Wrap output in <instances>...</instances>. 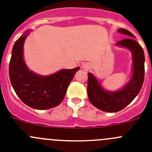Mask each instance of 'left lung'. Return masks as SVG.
<instances>
[{
	"instance_id": "1",
	"label": "left lung",
	"mask_w": 152,
	"mask_h": 152,
	"mask_svg": "<svg viewBox=\"0 0 152 152\" xmlns=\"http://www.w3.org/2000/svg\"><path fill=\"white\" fill-rule=\"evenodd\" d=\"M118 32L129 37L118 41L117 45L127 47L133 54V75L129 83L118 92H107L102 88L96 77L88 73L87 94L89 100L99 109L108 112H117L124 109L139 94L145 77V55L141 46L133 37L135 36L124 28H120Z\"/></svg>"
}]
</instances>
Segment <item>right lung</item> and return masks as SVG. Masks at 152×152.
<instances>
[{"mask_svg": "<svg viewBox=\"0 0 152 152\" xmlns=\"http://www.w3.org/2000/svg\"><path fill=\"white\" fill-rule=\"evenodd\" d=\"M26 31L15 42L9 65L11 84L21 100L35 109H48L63 100L74 75L80 69H62L50 76H39L30 72L23 60L22 47Z\"/></svg>", "mask_w": 152, "mask_h": 152, "instance_id": "right-lung-1", "label": "right lung"}]
</instances>
